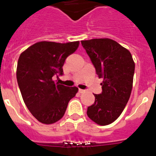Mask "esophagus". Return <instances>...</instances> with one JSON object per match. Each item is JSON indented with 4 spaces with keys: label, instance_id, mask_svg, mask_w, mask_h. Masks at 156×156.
Masks as SVG:
<instances>
[{
    "label": "esophagus",
    "instance_id": "1",
    "mask_svg": "<svg viewBox=\"0 0 156 156\" xmlns=\"http://www.w3.org/2000/svg\"><path fill=\"white\" fill-rule=\"evenodd\" d=\"M79 92L80 94H83L85 92V90H83V89H79Z\"/></svg>",
    "mask_w": 156,
    "mask_h": 156
}]
</instances>
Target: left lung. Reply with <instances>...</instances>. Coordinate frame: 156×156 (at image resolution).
<instances>
[{"mask_svg":"<svg viewBox=\"0 0 156 156\" xmlns=\"http://www.w3.org/2000/svg\"><path fill=\"white\" fill-rule=\"evenodd\" d=\"M99 78L102 92L87 108L88 117L101 126L113 122L121 115L133 87L135 64L131 54L108 38L81 41Z\"/></svg>","mask_w":156,"mask_h":156,"instance_id":"1","label":"left lung"}]
</instances>
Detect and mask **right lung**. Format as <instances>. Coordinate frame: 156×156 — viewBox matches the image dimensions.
I'll list each match as a JSON object with an SVG mask.
<instances>
[{"mask_svg": "<svg viewBox=\"0 0 156 156\" xmlns=\"http://www.w3.org/2000/svg\"><path fill=\"white\" fill-rule=\"evenodd\" d=\"M79 41L37 42L20 55L16 77L25 104L39 122L51 124L61 119L76 87L58 84L54 76L63 74L66 58L76 51Z\"/></svg>", "mask_w": 156, "mask_h": 156, "instance_id": "obj_1", "label": "right lung"}]
</instances>
